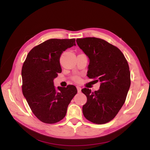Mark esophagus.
Instances as JSON below:
<instances>
[{
    "label": "esophagus",
    "instance_id": "34e87169",
    "mask_svg": "<svg viewBox=\"0 0 150 150\" xmlns=\"http://www.w3.org/2000/svg\"><path fill=\"white\" fill-rule=\"evenodd\" d=\"M77 89H78V93H81V87H79V86H77Z\"/></svg>",
    "mask_w": 150,
    "mask_h": 150
}]
</instances>
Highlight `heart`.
<instances>
[{"label": "heart", "instance_id": "heart-1", "mask_svg": "<svg viewBox=\"0 0 150 150\" xmlns=\"http://www.w3.org/2000/svg\"><path fill=\"white\" fill-rule=\"evenodd\" d=\"M74 79L75 81H79V77H78V76H76V77H74Z\"/></svg>", "mask_w": 150, "mask_h": 150}]
</instances>
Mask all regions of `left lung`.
<instances>
[{
    "instance_id": "8db88e82",
    "label": "left lung",
    "mask_w": 150,
    "mask_h": 150,
    "mask_svg": "<svg viewBox=\"0 0 150 150\" xmlns=\"http://www.w3.org/2000/svg\"><path fill=\"white\" fill-rule=\"evenodd\" d=\"M76 42L89 59L88 76L101 82L94 92L88 88L81 90L87 97L83 115L93 123H106L125 102L131 84L128 62L118 48L103 39L86 38L77 39Z\"/></svg>"
}]
</instances>
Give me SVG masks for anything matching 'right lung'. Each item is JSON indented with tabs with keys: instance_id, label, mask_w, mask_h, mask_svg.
<instances>
[{
	"instance_id": "1",
	"label": "right lung",
	"mask_w": 150,
	"mask_h": 150,
	"mask_svg": "<svg viewBox=\"0 0 150 150\" xmlns=\"http://www.w3.org/2000/svg\"><path fill=\"white\" fill-rule=\"evenodd\" d=\"M73 46L74 39L47 40L31 50L22 66L23 95L34 115L45 123H56L64 118L78 92L73 85L56 89L53 81L62 71V53Z\"/></svg>"
}]
</instances>
